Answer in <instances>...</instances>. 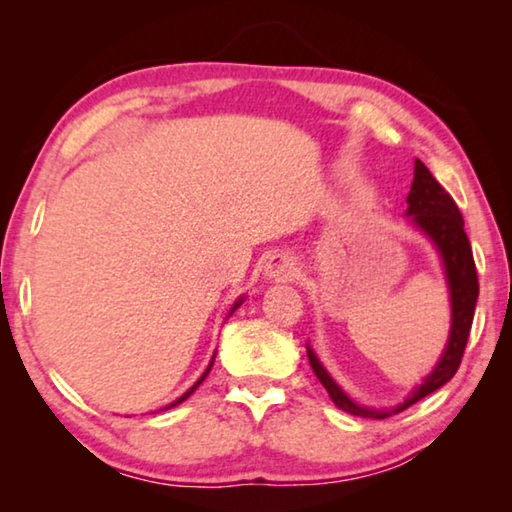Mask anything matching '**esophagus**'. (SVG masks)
Here are the masks:
<instances>
[{
  "mask_svg": "<svg viewBox=\"0 0 512 512\" xmlns=\"http://www.w3.org/2000/svg\"><path fill=\"white\" fill-rule=\"evenodd\" d=\"M266 277H273V280H291L296 275V264L289 255H273L264 266Z\"/></svg>",
  "mask_w": 512,
  "mask_h": 512,
  "instance_id": "esophagus-1",
  "label": "esophagus"
}]
</instances>
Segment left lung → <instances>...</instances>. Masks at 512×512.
<instances>
[{"label": "left lung", "mask_w": 512, "mask_h": 512, "mask_svg": "<svg viewBox=\"0 0 512 512\" xmlns=\"http://www.w3.org/2000/svg\"><path fill=\"white\" fill-rule=\"evenodd\" d=\"M406 203H409L406 214H409L413 223L418 225L433 244H436L440 257H443L449 284V300H452V329H449L447 348L443 352V357L436 363V368L424 377L418 388H413L411 395L406 397L402 404L393 406V409H368V406H359L357 402H352L350 397L341 391L339 384L329 377V372L320 366L314 350L307 348L311 370H314L320 384L325 386V391L332 397V402L339 406L341 411L361 415V418H391V415L409 409L415 402H420L422 397L438 391L440 386H445L447 381L456 375L467 345V336H470L476 298H479V277H476L470 239H467L463 230V216L458 212L454 198L445 192L443 185L431 176V171L424 167L420 160H415V176L411 192L406 196Z\"/></svg>", "instance_id": "left-lung-1"}]
</instances>
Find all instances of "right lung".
I'll use <instances>...</instances> for the list:
<instances>
[{
  "label": "right lung",
  "mask_w": 512,
  "mask_h": 512,
  "mask_svg": "<svg viewBox=\"0 0 512 512\" xmlns=\"http://www.w3.org/2000/svg\"><path fill=\"white\" fill-rule=\"evenodd\" d=\"M241 302H244V298H239V300H237V302H235V305H232V309H230V314H235V309H237V307H239V305H241ZM212 363H214V357H212V361H210V366H207V370H205V372H203V375H201V379H198V381H196V384H194V386H192V388H189V391H187V393H185V395H180V397H178V400H176V402H171V404H169V406H164V409H171V406H176V404H180V402H185V400H187V397H189V395H192V393H194V391H196V388H198V386H201V384H203V379H205V377H207V372H210V370H212Z\"/></svg>",
  "instance_id": "obj_1"
}]
</instances>
